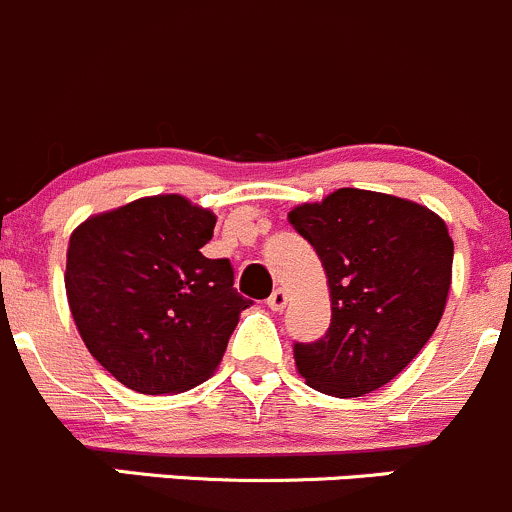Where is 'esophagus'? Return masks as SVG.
<instances>
[{"label":"esophagus","instance_id":"1","mask_svg":"<svg viewBox=\"0 0 512 512\" xmlns=\"http://www.w3.org/2000/svg\"><path fill=\"white\" fill-rule=\"evenodd\" d=\"M266 303H268V308H271V310H283V308H286V303H288V295H286V291H283V288H276V291L268 295Z\"/></svg>","mask_w":512,"mask_h":512}]
</instances>
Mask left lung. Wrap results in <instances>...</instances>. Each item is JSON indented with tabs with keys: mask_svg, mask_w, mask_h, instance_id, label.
I'll list each match as a JSON object with an SVG mask.
<instances>
[{
	"mask_svg": "<svg viewBox=\"0 0 512 512\" xmlns=\"http://www.w3.org/2000/svg\"><path fill=\"white\" fill-rule=\"evenodd\" d=\"M288 221L323 261L333 310L320 340L295 342V367L318 392L370 394L419 355L444 315L449 229L421 204L352 187L300 204Z\"/></svg>",
	"mask_w": 512,
	"mask_h": 512,
	"instance_id": "left-lung-1",
	"label": "left lung"
}]
</instances>
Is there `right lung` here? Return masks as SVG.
<instances>
[{"instance_id":"1","label":"right lung","mask_w":512,"mask_h":512,"mask_svg":"<svg viewBox=\"0 0 512 512\" xmlns=\"http://www.w3.org/2000/svg\"><path fill=\"white\" fill-rule=\"evenodd\" d=\"M214 217L179 194L135 199L83 221L68 241L66 295L88 352L140 394L212 377L251 300L229 258H207Z\"/></svg>"}]
</instances>
